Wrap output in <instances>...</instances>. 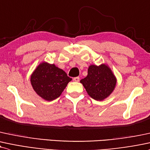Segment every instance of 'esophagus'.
Wrapping results in <instances>:
<instances>
[{
	"label": "esophagus",
	"mask_w": 150,
	"mask_h": 150,
	"mask_svg": "<svg viewBox=\"0 0 150 150\" xmlns=\"http://www.w3.org/2000/svg\"><path fill=\"white\" fill-rule=\"evenodd\" d=\"M74 82H79L80 81V77H75L73 78Z\"/></svg>",
	"instance_id": "34e87169"
}]
</instances>
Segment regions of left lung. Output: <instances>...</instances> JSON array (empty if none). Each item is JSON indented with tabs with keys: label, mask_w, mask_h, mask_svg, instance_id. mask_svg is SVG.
Returning <instances> with one entry per match:
<instances>
[{
	"label": "left lung",
	"mask_w": 150,
	"mask_h": 150,
	"mask_svg": "<svg viewBox=\"0 0 150 150\" xmlns=\"http://www.w3.org/2000/svg\"><path fill=\"white\" fill-rule=\"evenodd\" d=\"M116 82L115 75L105 65L90 66L87 76L80 80L88 94L96 100L107 98L114 90Z\"/></svg>",
	"instance_id": "8db88e82"
}]
</instances>
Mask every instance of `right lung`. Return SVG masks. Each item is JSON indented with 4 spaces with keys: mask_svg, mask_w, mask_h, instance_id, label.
<instances>
[{
    "mask_svg": "<svg viewBox=\"0 0 150 150\" xmlns=\"http://www.w3.org/2000/svg\"><path fill=\"white\" fill-rule=\"evenodd\" d=\"M71 80L64 70L47 63L40 64L30 77L35 92L48 101L60 96Z\"/></svg>",
    "mask_w": 150,
    "mask_h": 150,
    "instance_id": "1",
    "label": "right lung"
}]
</instances>
